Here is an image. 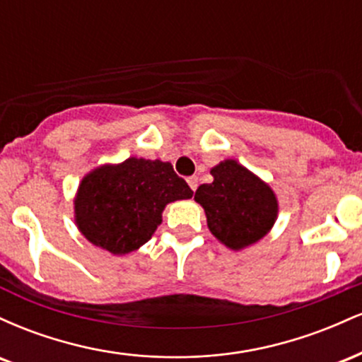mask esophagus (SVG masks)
Listing matches in <instances>:
<instances>
[{
  "instance_id": "1",
  "label": "esophagus",
  "mask_w": 362,
  "mask_h": 362,
  "mask_svg": "<svg viewBox=\"0 0 362 362\" xmlns=\"http://www.w3.org/2000/svg\"><path fill=\"white\" fill-rule=\"evenodd\" d=\"M187 184H189V187H190V189H192V190H195V189H197V185H199V178H197V177H195V175H192V177H189V178H187Z\"/></svg>"
}]
</instances>
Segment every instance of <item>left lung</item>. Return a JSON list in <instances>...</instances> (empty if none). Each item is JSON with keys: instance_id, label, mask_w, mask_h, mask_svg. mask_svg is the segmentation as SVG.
<instances>
[{"instance_id": "left-lung-1", "label": "left lung", "mask_w": 362, "mask_h": 362, "mask_svg": "<svg viewBox=\"0 0 362 362\" xmlns=\"http://www.w3.org/2000/svg\"><path fill=\"white\" fill-rule=\"evenodd\" d=\"M214 180L202 184L194 199L206 211L207 226L231 250H242L269 233L277 218L276 194L235 160L211 170Z\"/></svg>"}]
</instances>
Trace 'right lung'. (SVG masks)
Returning <instances> with one entry per match:
<instances>
[{"mask_svg": "<svg viewBox=\"0 0 362 362\" xmlns=\"http://www.w3.org/2000/svg\"><path fill=\"white\" fill-rule=\"evenodd\" d=\"M192 194L170 163L129 158L83 178L74 199V218L88 242L124 255L151 238L168 202Z\"/></svg>", "mask_w": 362, "mask_h": 362, "instance_id": "obj_1", "label": "right lung"}]
</instances>
